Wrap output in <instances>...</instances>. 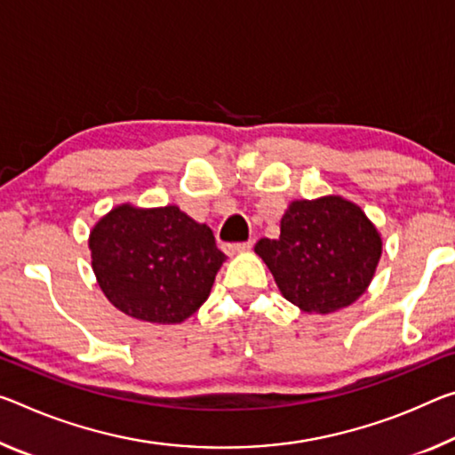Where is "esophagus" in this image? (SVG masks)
<instances>
[{"mask_svg":"<svg viewBox=\"0 0 455 455\" xmlns=\"http://www.w3.org/2000/svg\"><path fill=\"white\" fill-rule=\"evenodd\" d=\"M253 247V241H247V243H233V244H222V251H225L227 255H236V253H244V251H251Z\"/></svg>","mask_w":455,"mask_h":455,"instance_id":"1","label":"esophagus"}]
</instances>
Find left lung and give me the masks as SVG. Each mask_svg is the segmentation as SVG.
<instances>
[{
	"instance_id": "obj_1",
	"label": "left lung",
	"mask_w": 455,
	"mask_h": 455,
	"mask_svg": "<svg viewBox=\"0 0 455 455\" xmlns=\"http://www.w3.org/2000/svg\"><path fill=\"white\" fill-rule=\"evenodd\" d=\"M279 230V239L259 241L255 253L269 267L281 295L301 312H338L369 290L383 239L355 202L336 194L293 200Z\"/></svg>"
}]
</instances>
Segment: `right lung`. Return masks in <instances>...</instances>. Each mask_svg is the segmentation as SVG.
<instances>
[{
	"label": "right lung",
	"mask_w": 455,
	"mask_h": 455,
	"mask_svg": "<svg viewBox=\"0 0 455 455\" xmlns=\"http://www.w3.org/2000/svg\"><path fill=\"white\" fill-rule=\"evenodd\" d=\"M89 249L105 298L149 323H180L198 312L227 259L211 227L176 204H117L91 228Z\"/></svg>",
	"instance_id": "1"
}]
</instances>
